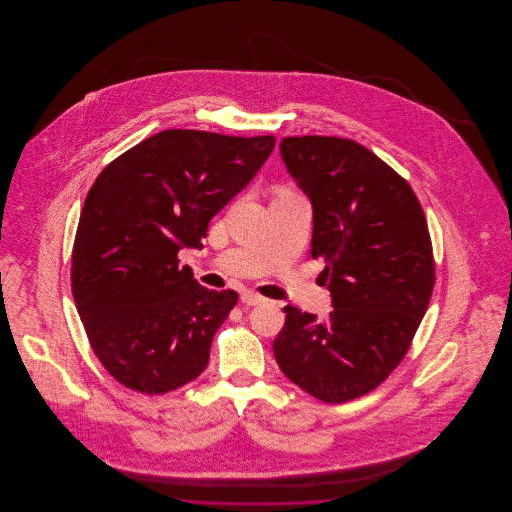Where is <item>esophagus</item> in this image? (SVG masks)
Masks as SVG:
<instances>
[{"label":"esophagus","mask_w":512,"mask_h":512,"mask_svg":"<svg viewBox=\"0 0 512 512\" xmlns=\"http://www.w3.org/2000/svg\"><path fill=\"white\" fill-rule=\"evenodd\" d=\"M263 301H265V297L257 292H251V290L242 292V303H245V305H259Z\"/></svg>","instance_id":"34e87169"}]
</instances>
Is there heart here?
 Segmentation results:
<instances>
[{
	"mask_svg": "<svg viewBox=\"0 0 512 512\" xmlns=\"http://www.w3.org/2000/svg\"><path fill=\"white\" fill-rule=\"evenodd\" d=\"M288 192H290V190H286V188H282V190H280V192H278V194H288Z\"/></svg>",
	"mask_w": 512,
	"mask_h": 512,
	"instance_id": "1",
	"label": "heart"
}]
</instances>
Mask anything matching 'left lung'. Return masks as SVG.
<instances>
[{
  "instance_id": "left-lung-1",
  "label": "left lung",
  "mask_w": 512,
  "mask_h": 512,
  "mask_svg": "<svg viewBox=\"0 0 512 512\" xmlns=\"http://www.w3.org/2000/svg\"><path fill=\"white\" fill-rule=\"evenodd\" d=\"M280 153L313 203L311 255L334 309L317 320L284 307L274 357L301 390L345 403L378 388L413 343L436 282L428 222L409 182L349 138L292 136Z\"/></svg>"
}]
</instances>
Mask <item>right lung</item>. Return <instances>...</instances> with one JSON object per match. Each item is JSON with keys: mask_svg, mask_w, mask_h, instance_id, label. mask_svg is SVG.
I'll use <instances>...</instances> for the list:
<instances>
[{"mask_svg": "<svg viewBox=\"0 0 512 512\" xmlns=\"http://www.w3.org/2000/svg\"><path fill=\"white\" fill-rule=\"evenodd\" d=\"M274 142L172 128L99 172L78 220L71 284L99 363L124 388L161 395L205 370L238 293L199 286L178 251L203 247L209 220Z\"/></svg>", "mask_w": 512, "mask_h": 512, "instance_id": "1", "label": "right lung"}]
</instances>
